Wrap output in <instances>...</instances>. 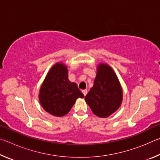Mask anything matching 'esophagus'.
Masks as SVG:
<instances>
[{
  "instance_id": "34e87169",
  "label": "esophagus",
  "mask_w": 160,
  "mask_h": 160,
  "mask_svg": "<svg viewBox=\"0 0 160 160\" xmlns=\"http://www.w3.org/2000/svg\"><path fill=\"white\" fill-rule=\"evenodd\" d=\"M82 93H83V94H84V95H85V96H86V94H88V90H83L82 91Z\"/></svg>"
}]
</instances>
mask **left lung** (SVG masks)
<instances>
[{"instance_id":"8db88e82","label":"left lung","mask_w":160,"mask_h":160,"mask_svg":"<svg viewBox=\"0 0 160 160\" xmlns=\"http://www.w3.org/2000/svg\"><path fill=\"white\" fill-rule=\"evenodd\" d=\"M122 96L120 83L112 68L100 64L94 85L85 97L92 112L99 117H108L120 107Z\"/></svg>"}]
</instances>
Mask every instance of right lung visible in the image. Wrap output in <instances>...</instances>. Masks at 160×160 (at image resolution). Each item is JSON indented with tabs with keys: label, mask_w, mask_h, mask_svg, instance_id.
Returning a JSON list of instances; mask_svg holds the SVG:
<instances>
[{
	"label": "right lung",
	"mask_w": 160,
	"mask_h": 160,
	"mask_svg": "<svg viewBox=\"0 0 160 160\" xmlns=\"http://www.w3.org/2000/svg\"><path fill=\"white\" fill-rule=\"evenodd\" d=\"M75 82L68 79L67 68L56 63L51 68L40 89L39 101L46 112L55 116L67 114L78 98H83Z\"/></svg>",
	"instance_id": "obj_1"
}]
</instances>
